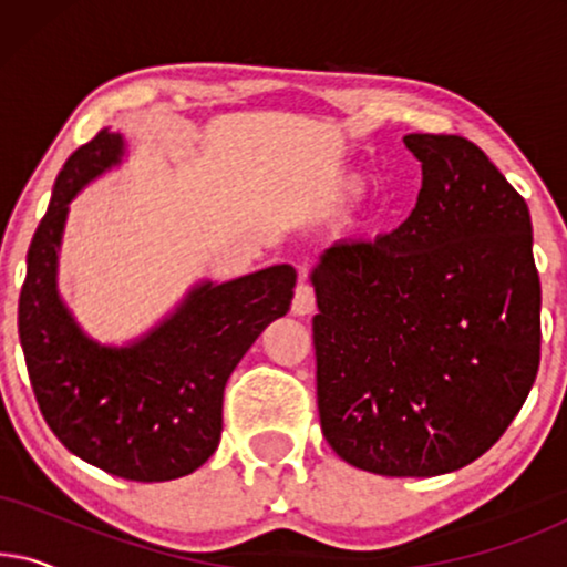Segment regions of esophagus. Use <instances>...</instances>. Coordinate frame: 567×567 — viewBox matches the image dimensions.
I'll list each match as a JSON object with an SVG mask.
<instances>
[{"label":"esophagus","instance_id":"esophagus-1","mask_svg":"<svg viewBox=\"0 0 567 567\" xmlns=\"http://www.w3.org/2000/svg\"><path fill=\"white\" fill-rule=\"evenodd\" d=\"M291 312L299 317L315 312V289L307 281H301L297 286V293H293V301H291Z\"/></svg>","mask_w":567,"mask_h":567}]
</instances>
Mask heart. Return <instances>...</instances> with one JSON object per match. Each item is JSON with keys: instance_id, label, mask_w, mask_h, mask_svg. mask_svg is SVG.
Returning <instances> with one entry per match:
<instances>
[{"instance_id": "1", "label": "heart", "mask_w": 567, "mask_h": 567, "mask_svg": "<svg viewBox=\"0 0 567 567\" xmlns=\"http://www.w3.org/2000/svg\"><path fill=\"white\" fill-rule=\"evenodd\" d=\"M361 193H363V183L359 177H340V181H336V185L330 188L328 204L336 208H343L348 204H353V200H359Z\"/></svg>"}]
</instances>
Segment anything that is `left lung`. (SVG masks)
<instances>
[{"label":"left lung","instance_id":"left-lung-1","mask_svg":"<svg viewBox=\"0 0 567 567\" xmlns=\"http://www.w3.org/2000/svg\"><path fill=\"white\" fill-rule=\"evenodd\" d=\"M415 208L312 270L317 408L340 460L386 477L464 467L503 436L539 369L532 219L462 136L408 134Z\"/></svg>","mask_w":567,"mask_h":567}]
</instances>
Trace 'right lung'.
<instances>
[{"instance_id":"1","label":"right lung","mask_w":567,"mask_h":567,"mask_svg":"<svg viewBox=\"0 0 567 567\" xmlns=\"http://www.w3.org/2000/svg\"><path fill=\"white\" fill-rule=\"evenodd\" d=\"M123 150V136L103 128L59 173L28 250L18 330L38 408L61 444L115 477L165 483L216 452L227 379L255 338L289 312L297 270L284 262L196 284L134 343L92 340L59 297V247L72 198L118 165Z\"/></svg>"}]
</instances>
